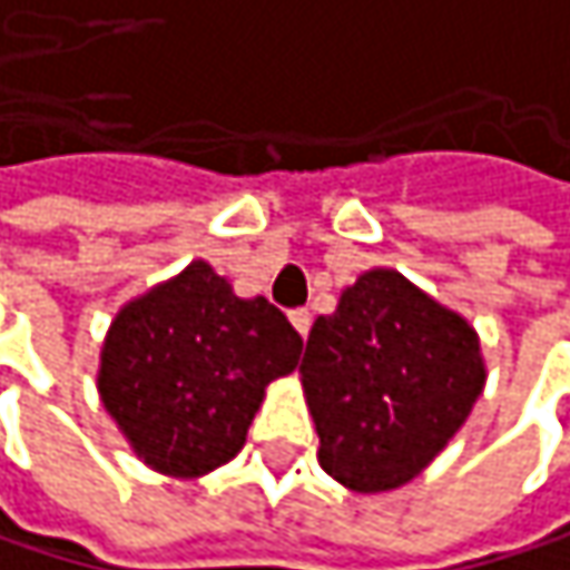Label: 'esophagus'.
<instances>
[{
  "label": "esophagus",
  "mask_w": 570,
  "mask_h": 570,
  "mask_svg": "<svg viewBox=\"0 0 570 570\" xmlns=\"http://www.w3.org/2000/svg\"><path fill=\"white\" fill-rule=\"evenodd\" d=\"M289 323H293V330L299 333V336H306L309 333V323H313V316H309V309H289Z\"/></svg>",
  "instance_id": "34e87169"
}]
</instances>
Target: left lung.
I'll return each instance as SVG.
<instances>
[{
  "label": "left lung",
  "mask_w": 570,
  "mask_h": 570,
  "mask_svg": "<svg viewBox=\"0 0 570 570\" xmlns=\"http://www.w3.org/2000/svg\"><path fill=\"white\" fill-rule=\"evenodd\" d=\"M485 376L462 313L393 267L360 274L316 316L299 363L323 472L360 495L396 492L465 425Z\"/></svg>",
  "instance_id": "8db88e82"
}]
</instances>
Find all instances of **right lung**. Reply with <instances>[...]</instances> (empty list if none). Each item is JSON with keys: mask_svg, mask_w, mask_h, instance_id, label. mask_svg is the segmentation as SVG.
I'll return each instance as SVG.
<instances>
[{"mask_svg": "<svg viewBox=\"0 0 570 570\" xmlns=\"http://www.w3.org/2000/svg\"><path fill=\"white\" fill-rule=\"evenodd\" d=\"M303 340L264 296L244 299L207 261L128 299L101 343L98 396L131 452L168 479L227 465L267 386Z\"/></svg>", "mask_w": 570, "mask_h": 570, "instance_id": "1", "label": "right lung"}]
</instances>
